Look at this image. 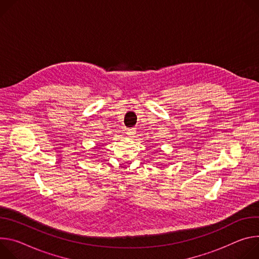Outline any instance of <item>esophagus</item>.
Here are the masks:
<instances>
[{
  "mask_svg": "<svg viewBox=\"0 0 259 259\" xmlns=\"http://www.w3.org/2000/svg\"><path fill=\"white\" fill-rule=\"evenodd\" d=\"M126 133H127V135H128L130 137H133V136L136 134V131H135V128H128V130L126 131Z\"/></svg>",
  "mask_w": 259,
  "mask_h": 259,
  "instance_id": "obj_1",
  "label": "esophagus"
}]
</instances>
